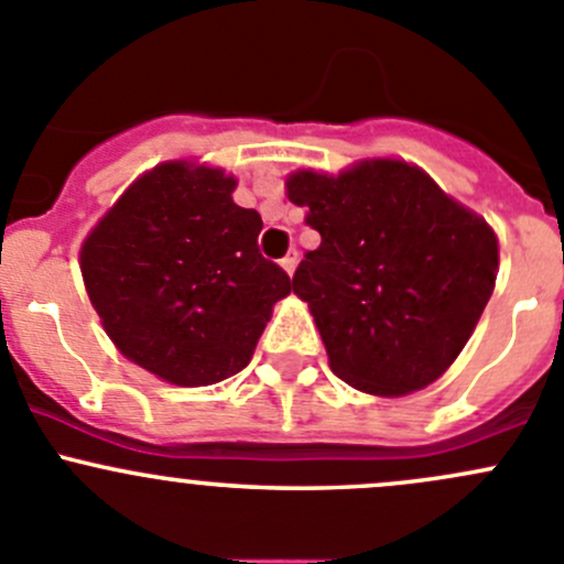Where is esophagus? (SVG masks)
<instances>
[{"instance_id": "1", "label": "esophagus", "mask_w": 564, "mask_h": 564, "mask_svg": "<svg viewBox=\"0 0 564 564\" xmlns=\"http://www.w3.org/2000/svg\"><path fill=\"white\" fill-rule=\"evenodd\" d=\"M297 261H300L297 250H289V253L281 259V267L289 272V275H294V270H297Z\"/></svg>"}]
</instances>
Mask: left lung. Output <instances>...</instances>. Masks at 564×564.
<instances>
[{
    "mask_svg": "<svg viewBox=\"0 0 564 564\" xmlns=\"http://www.w3.org/2000/svg\"><path fill=\"white\" fill-rule=\"evenodd\" d=\"M286 187L322 235L292 289L314 314L335 377L373 395L440 379L497 281L486 220L401 161H366L338 176L300 172Z\"/></svg>",
    "mask_w": 564,
    "mask_h": 564,
    "instance_id": "left-lung-1",
    "label": "left lung"
}]
</instances>
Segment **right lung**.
<instances>
[{
    "label": "right lung",
    "instance_id": "add662e5",
    "mask_svg": "<svg viewBox=\"0 0 564 564\" xmlns=\"http://www.w3.org/2000/svg\"><path fill=\"white\" fill-rule=\"evenodd\" d=\"M220 169L163 163L128 187L87 237L82 275L108 338L180 388L250 362L292 278L259 253L261 215L237 207Z\"/></svg>",
    "mask_w": 564,
    "mask_h": 564
}]
</instances>
